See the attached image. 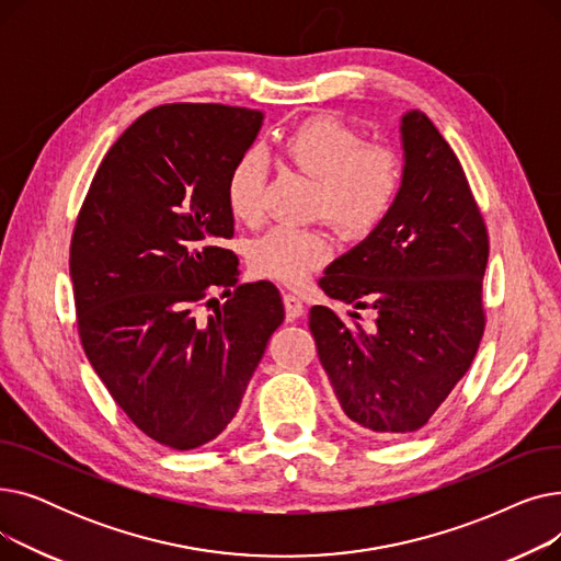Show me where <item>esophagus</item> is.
I'll return each mask as SVG.
<instances>
[{
    "instance_id": "1",
    "label": "esophagus",
    "mask_w": 561,
    "mask_h": 561,
    "mask_svg": "<svg viewBox=\"0 0 561 561\" xmlns=\"http://www.w3.org/2000/svg\"><path fill=\"white\" fill-rule=\"evenodd\" d=\"M284 309H286V320H298L305 313L302 300L296 296V293H284Z\"/></svg>"
}]
</instances>
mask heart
<instances>
[{
    "label": "heart",
    "mask_w": 561,
    "mask_h": 561,
    "mask_svg": "<svg viewBox=\"0 0 561 561\" xmlns=\"http://www.w3.org/2000/svg\"><path fill=\"white\" fill-rule=\"evenodd\" d=\"M282 157L316 180L311 214L328 218L343 236L364 239L389 211L402 186V163L387 145H364L359 131L334 115H311L279 140ZM265 163L256 150L243 152L227 172L229 214L256 225L265 211ZM332 256V239L320 227L279 225L250 245V265L261 277L300 284Z\"/></svg>",
    "instance_id": "obj_1"
}]
</instances>
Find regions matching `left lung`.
I'll use <instances>...</instances> for the list:
<instances>
[{
	"label": "left lung",
	"instance_id": "1",
	"mask_svg": "<svg viewBox=\"0 0 561 561\" xmlns=\"http://www.w3.org/2000/svg\"><path fill=\"white\" fill-rule=\"evenodd\" d=\"M402 186L373 233L318 286L375 309V332L311 307L309 330L343 414L359 434L421 430L473 364L486 316L489 233L459 159L423 111L402 115ZM357 316V313H352Z\"/></svg>",
	"mask_w": 561,
	"mask_h": 561
}]
</instances>
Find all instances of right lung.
I'll use <instances>...</instances> for the list:
<instances>
[{"instance_id":"add662e5","label":"right lung","mask_w":561,"mask_h":561,"mask_svg":"<svg viewBox=\"0 0 561 561\" xmlns=\"http://www.w3.org/2000/svg\"><path fill=\"white\" fill-rule=\"evenodd\" d=\"M263 113L163 104L106 152L70 243L77 328L88 362L129 421L157 444L193 450L236 416L284 320L271 282H239L225 199L231 163ZM228 302L206 321L199 304Z\"/></svg>"}]
</instances>
